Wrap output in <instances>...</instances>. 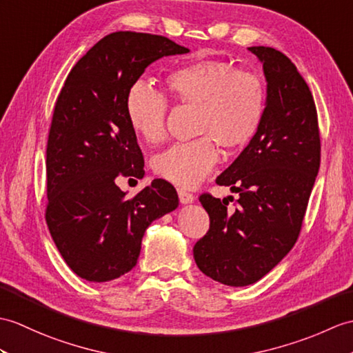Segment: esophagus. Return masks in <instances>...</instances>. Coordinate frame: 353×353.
<instances>
[{
	"mask_svg": "<svg viewBox=\"0 0 353 353\" xmlns=\"http://www.w3.org/2000/svg\"><path fill=\"white\" fill-rule=\"evenodd\" d=\"M177 194H179V200H180V203H183V204H188V203H192L194 201V194H191V192H188V191H185V190H182V188H179L177 190Z\"/></svg>",
	"mask_w": 353,
	"mask_h": 353,
	"instance_id": "1",
	"label": "esophagus"
}]
</instances>
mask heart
Listing matches in <instances>:
<instances>
[{"instance_id": "obj_1", "label": "heart", "mask_w": 353, "mask_h": 353, "mask_svg": "<svg viewBox=\"0 0 353 353\" xmlns=\"http://www.w3.org/2000/svg\"><path fill=\"white\" fill-rule=\"evenodd\" d=\"M165 84L174 102L196 106L195 132L201 137L170 147L154 159L153 168L171 183L192 188L215 167V141L227 150H237L259 134L266 112V88L257 73L218 60L179 64L167 72ZM167 114L168 101L162 93L144 83L130 87L126 116L147 144L165 139Z\"/></svg>"}]
</instances>
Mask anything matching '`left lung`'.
<instances>
[{
    "mask_svg": "<svg viewBox=\"0 0 353 353\" xmlns=\"http://www.w3.org/2000/svg\"><path fill=\"white\" fill-rule=\"evenodd\" d=\"M263 63L266 112L259 134L216 177L239 192L236 209L200 195L210 219L194 245L204 275L243 288L263 278L296 243L321 167V132L310 88L290 59L269 46L248 48Z\"/></svg>",
    "mask_w": 353,
    "mask_h": 353,
    "instance_id": "8db88e82",
    "label": "left lung"
}]
</instances>
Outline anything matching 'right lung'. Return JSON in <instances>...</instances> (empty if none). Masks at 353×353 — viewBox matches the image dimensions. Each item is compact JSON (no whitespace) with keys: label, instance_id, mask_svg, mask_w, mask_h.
Segmentation results:
<instances>
[{"label":"right lung","instance_id":"right-lung-1","mask_svg":"<svg viewBox=\"0 0 353 353\" xmlns=\"http://www.w3.org/2000/svg\"><path fill=\"white\" fill-rule=\"evenodd\" d=\"M190 49L163 36L116 31L73 65L54 106L46 145L45 219L78 276L105 283L137 265L145 228L179 206L157 179L132 199L121 177L143 179L144 157L126 116V96L144 69Z\"/></svg>","mask_w":353,"mask_h":353}]
</instances>
